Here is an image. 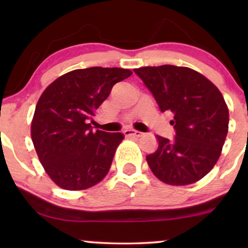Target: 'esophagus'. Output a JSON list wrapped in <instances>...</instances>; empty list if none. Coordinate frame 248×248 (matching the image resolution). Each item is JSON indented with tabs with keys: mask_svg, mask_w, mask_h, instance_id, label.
Returning <instances> with one entry per match:
<instances>
[{
	"mask_svg": "<svg viewBox=\"0 0 248 248\" xmlns=\"http://www.w3.org/2000/svg\"><path fill=\"white\" fill-rule=\"evenodd\" d=\"M124 134L126 136H130V138H140V136H142L141 132H138V130H134V129H126L124 132Z\"/></svg>",
	"mask_w": 248,
	"mask_h": 248,
	"instance_id": "1",
	"label": "esophagus"
}]
</instances>
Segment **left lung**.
<instances>
[{
  "instance_id": "1",
  "label": "left lung",
  "mask_w": 248,
  "mask_h": 248,
  "mask_svg": "<svg viewBox=\"0 0 248 248\" xmlns=\"http://www.w3.org/2000/svg\"><path fill=\"white\" fill-rule=\"evenodd\" d=\"M161 112H171L172 140L156 135L158 147L147 155L160 181L187 186L203 178L217 163L229 130V108L220 91L197 71L161 65L135 69Z\"/></svg>"
}]
</instances>
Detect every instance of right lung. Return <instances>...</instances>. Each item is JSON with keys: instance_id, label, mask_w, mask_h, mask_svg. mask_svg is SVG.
<instances>
[{"instance_id": "right-lung-1", "label": "right lung", "mask_w": 248, "mask_h": 248, "mask_svg": "<svg viewBox=\"0 0 248 248\" xmlns=\"http://www.w3.org/2000/svg\"><path fill=\"white\" fill-rule=\"evenodd\" d=\"M132 73L119 67L73 70L43 92L31 122V139L43 168L62 189H88L109 171L124 136L93 132L90 120L112 87Z\"/></svg>"}]
</instances>
